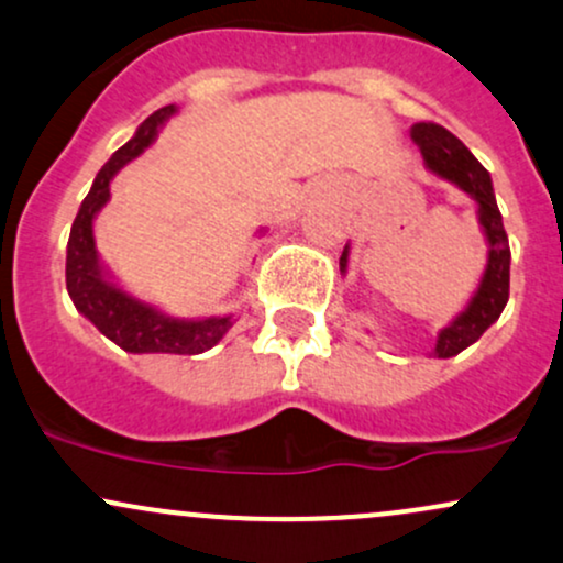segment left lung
I'll return each mask as SVG.
<instances>
[{
    "mask_svg": "<svg viewBox=\"0 0 563 563\" xmlns=\"http://www.w3.org/2000/svg\"><path fill=\"white\" fill-rule=\"evenodd\" d=\"M411 141L419 146L422 163L432 176L443 178V181L454 184L456 189L475 202V216H478L481 232L486 240V264L481 272V280L462 312H456L441 331H438L435 344H432V357H454L462 350L471 347L481 339V333L497 323L503 314L505 305L510 296V245L508 234L503 227V213L497 208V197H494L492 176L473 152L449 133L446 128L435 125V122H413ZM350 267V243L344 245L342 258H339V269L347 275Z\"/></svg>",
    "mask_w": 563,
    "mask_h": 563,
    "instance_id": "obj_1",
    "label": "left lung"
}]
</instances>
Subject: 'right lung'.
<instances>
[{
    "label": "right lung",
    "mask_w": 563,
    "mask_h": 563,
    "mask_svg": "<svg viewBox=\"0 0 563 563\" xmlns=\"http://www.w3.org/2000/svg\"><path fill=\"white\" fill-rule=\"evenodd\" d=\"M173 114H178L176 103L157 109L141 122L125 146L111 154L109 163L92 178V187L79 206L77 219L71 224L69 245H66V291H69L77 312L85 314L117 347L133 352V355H146V352L200 355V352L216 347L238 320L232 312L211 314V318H173L152 301L139 299L128 291L96 249L92 227H96V216L109 202L111 181L128 163L150 150ZM264 232L267 230L262 227L256 234Z\"/></svg>",
    "instance_id": "1"
}]
</instances>
